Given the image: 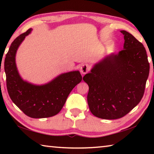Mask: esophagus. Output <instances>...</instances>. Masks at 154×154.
<instances>
[{"instance_id":"esophagus-1","label":"esophagus","mask_w":154,"mask_h":154,"mask_svg":"<svg viewBox=\"0 0 154 154\" xmlns=\"http://www.w3.org/2000/svg\"><path fill=\"white\" fill-rule=\"evenodd\" d=\"M89 66L87 64H82V66H81L80 68V71L82 72V74L84 75V74H86L87 72L89 71Z\"/></svg>"}]
</instances>
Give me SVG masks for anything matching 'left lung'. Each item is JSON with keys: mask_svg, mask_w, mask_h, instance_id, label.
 <instances>
[{"mask_svg": "<svg viewBox=\"0 0 154 154\" xmlns=\"http://www.w3.org/2000/svg\"><path fill=\"white\" fill-rule=\"evenodd\" d=\"M120 32L124 49L104 57L83 77L89 86L90 110L101 119H119L128 113L142 99L149 76L144 46L127 31Z\"/></svg>", "mask_w": 154, "mask_h": 154, "instance_id": "8db88e82", "label": "left lung"}]
</instances>
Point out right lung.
I'll use <instances>...</instances> for the list:
<instances>
[{"mask_svg": "<svg viewBox=\"0 0 154 154\" xmlns=\"http://www.w3.org/2000/svg\"><path fill=\"white\" fill-rule=\"evenodd\" d=\"M30 28L13 41L5 59L7 88L11 100L20 110L32 118H49L58 114L63 107L72 90L81 82L79 71L59 75L50 82L36 85L24 80L15 62L16 53Z\"/></svg>", "mask_w": 154, "mask_h": 154, "instance_id": "1", "label": "right lung"}]
</instances>
